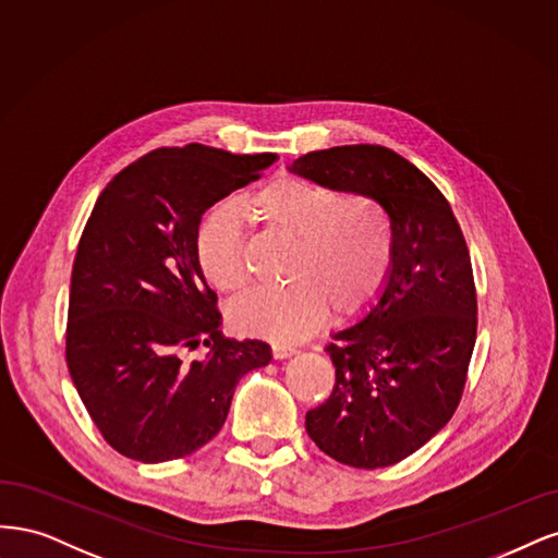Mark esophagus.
Wrapping results in <instances>:
<instances>
[{"mask_svg": "<svg viewBox=\"0 0 558 558\" xmlns=\"http://www.w3.org/2000/svg\"><path fill=\"white\" fill-rule=\"evenodd\" d=\"M271 350H274V356H276V359H287V356L296 354V350H294V348H290V345H282V343H274V345H271Z\"/></svg>", "mask_w": 558, "mask_h": 558, "instance_id": "obj_1", "label": "esophagus"}]
</instances>
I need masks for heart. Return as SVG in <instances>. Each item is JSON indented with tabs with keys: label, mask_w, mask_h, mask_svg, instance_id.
I'll return each mask as SVG.
<instances>
[{
	"label": "heart",
	"mask_w": 558,
	"mask_h": 558,
	"mask_svg": "<svg viewBox=\"0 0 558 558\" xmlns=\"http://www.w3.org/2000/svg\"><path fill=\"white\" fill-rule=\"evenodd\" d=\"M268 231L294 241L284 266L290 284L255 290L231 305L233 327L271 340L308 336L327 315L352 317L380 294L391 266V227L366 194H338L303 178H276L247 199ZM196 262L220 292L247 282L243 239L229 213H215L196 239Z\"/></svg>",
	"instance_id": "obj_1"
}]
</instances>
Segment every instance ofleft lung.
Returning <instances> with one entry per match:
<instances>
[{"mask_svg": "<svg viewBox=\"0 0 558 558\" xmlns=\"http://www.w3.org/2000/svg\"><path fill=\"white\" fill-rule=\"evenodd\" d=\"M292 173L366 194L391 227V266L368 311L331 333L329 399L305 412L322 452L385 469L452 420L477 333V296L461 227L440 190L383 146H336L294 159Z\"/></svg>", "mask_w": 558, "mask_h": 558, "instance_id": "obj_1", "label": "left lung"}]
</instances>
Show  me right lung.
<instances>
[{
    "label": "right lung",
    "mask_w": 558,
    "mask_h": 558,
    "mask_svg": "<svg viewBox=\"0 0 558 558\" xmlns=\"http://www.w3.org/2000/svg\"><path fill=\"white\" fill-rule=\"evenodd\" d=\"M276 159L157 148L99 194L71 271L66 366L116 452L143 463L196 452L218 436L241 377L271 362L264 340L222 336L196 239L202 215ZM199 344L207 354L187 360Z\"/></svg>",
    "instance_id": "right-lung-1"
}]
</instances>
